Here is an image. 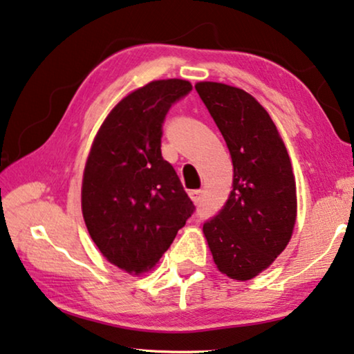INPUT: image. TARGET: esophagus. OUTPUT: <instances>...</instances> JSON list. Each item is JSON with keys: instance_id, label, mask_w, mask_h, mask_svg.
<instances>
[{"instance_id": "34e87169", "label": "esophagus", "mask_w": 354, "mask_h": 354, "mask_svg": "<svg viewBox=\"0 0 354 354\" xmlns=\"http://www.w3.org/2000/svg\"><path fill=\"white\" fill-rule=\"evenodd\" d=\"M188 196L194 204H201V201H203V192L201 189H193V192L188 193Z\"/></svg>"}]
</instances>
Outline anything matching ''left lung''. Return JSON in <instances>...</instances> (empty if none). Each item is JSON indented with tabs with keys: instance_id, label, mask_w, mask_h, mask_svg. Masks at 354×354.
I'll use <instances>...</instances> for the list:
<instances>
[{
	"instance_id": "left-lung-1",
	"label": "left lung",
	"mask_w": 354,
	"mask_h": 354,
	"mask_svg": "<svg viewBox=\"0 0 354 354\" xmlns=\"http://www.w3.org/2000/svg\"><path fill=\"white\" fill-rule=\"evenodd\" d=\"M232 160V192L203 232L214 263L232 280H252L286 248L297 216L296 178L268 111L237 86L194 85Z\"/></svg>"
}]
</instances>
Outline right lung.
Returning <instances> with one entry per match:
<instances>
[{
  "label": "right lung",
  "instance_id": "obj_1",
  "mask_svg": "<svg viewBox=\"0 0 354 354\" xmlns=\"http://www.w3.org/2000/svg\"><path fill=\"white\" fill-rule=\"evenodd\" d=\"M193 85L151 80L115 106L91 144L82 178V215L97 250L131 275L153 269L194 205L161 156L162 122Z\"/></svg>",
  "mask_w": 354,
  "mask_h": 354
}]
</instances>
